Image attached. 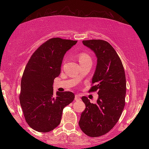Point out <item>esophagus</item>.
Returning <instances> with one entry per match:
<instances>
[{
	"label": "esophagus",
	"mask_w": 149,
	"mask_h": 149,
	"mask_svg": "<svg viewBox=\"0 0 149 149\" xmlns=\"http://www.w3.org/2000/svg\"><path fill=\"white\" fill-rule=\"evenodd\" d=\"M75 100H76V101H79V100H81V96L79 95H75Z\"/></svg>",
	"instance_id": "34e87169"
}]
</instances>
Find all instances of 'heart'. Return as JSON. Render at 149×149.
Here are the masks:
<instances>
[{"label": "heart", "instance_id": "heart-1", "mask_svg": "<svg viewBox=\"0 0 149 149\" xmlns=\"http://www.w3.org/2000/svg\"><path fill=\"white\" fill-rule=\"evenodd\" d=\"M87 61H91V58L89 54L85 52H81L79 54V62L80 64Z\"/></svg>", "mask_w": 149, "mask_h": 149}]
</instances>
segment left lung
<instances>
[{
    "instance_id": "obj_1",
    "label": "left lung",
    "mask_w": 149,
    "mask_h": 149,
    "mask_svg": "<svg viewBox=\"0 0 149 149\" xmlns=\"http://www.w3.org/2000/svg\"><path fill=\"white\" fill-rule=\"evenodd\" d=\"M97 57V65L89 92L97 91L99 97L92 104L87 97L81 99L85 109L79 125L85 134L97 137L108 133L119 120L125 107L126 80L124 69L117 52L110 43L99 39L83 41Z\"/></svg>"
}]
</instances>
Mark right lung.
Listing matches in <instances>:
<instances>
[{"label":"right lung","mask_w":149,"mask_h":149,"mask_svg":"<svg viewBox=\"0 0 149 149\" xmlns=\"http://www.w3.org/2000/svg\"><path fill=\"white\" fill-rule=\"evenodd\" d=\"M77 41L52 38L32 54L21 81L19 102L27 123L32 129L47 133L61 122L64 108L75 98L69 91L53 93V83L59 76L64 56Z\"/></svg>","instance_id":"1"}]
</instances>
